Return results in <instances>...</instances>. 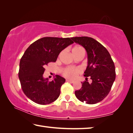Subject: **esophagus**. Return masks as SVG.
Masks as SVG:
<instances>
[{
  "instance_id": "esophagus-1",
  "label": "esophagus",
  "mask_w": 133,
  "mask_h": 133,
  "mask_svg": "<svg viewBox=\"0 0 133 133\" xmlns=\"http://www.w3.org/2000/svg\"><path fill=\"white\" fill-rule=\"evenodd\" d=\"M66 81L67 82H69V83H74V81L71 80V79H66Z\"/></svg>"
}]
</instances>
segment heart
I'll return each instance as SVG.
<instances>
[{
  "mask_svg": "<svg viewBox=\"0 0 133 133\" xmlns=\"http://www.w3.org/2000/svg\"><path fill=\"white\" fill-rule=\"evenodd\" d=\"M72 54L73 56L76 57L77 55L79 54H84L85 53L84 48L81 46H75L72 49ZM81 72V70L79 67H67L63 71V74L67 78L73 79L76 78V76Z\"/></svg>",
  "mask_w": 133,
  "mask_h": 133,
  "instance_id": "heart-1",
  "label": "heart"
}]
</instances>
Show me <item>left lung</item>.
<instances>
[{
    "label": "left lung",
    "instance_id": "8db88e82",
    "mask_svg": "<svg viewBox=\"0 0 133 133\" xmlns=\"http://www.w3.org/2000/svg\"><path fill=\"white\" fill-rule=\"evenodd\" d=\"M74 42L85 48L88 55V66L84 72L86 81L81 82L80 90L75 91L77 98L87 104H95L109 93L115 80L114 62L108 50L94 38L88 37H72ZM92 79L89 83L87 77Z\"/></svg>",
    "mask_w": 133,
    "mask_h": 133
}]
</instances>
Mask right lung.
I'll list each match as a JSON object with an SVG mask.
<instances>
[{
    "mask_svg": "<svg viewBox=\"0 0 133 133\" xmlns=\"http://www.w3.org/2000/svg\"><path fill=\"white\" fill-rule=\"evenodd\" d=\"M73 43L70 38L44 37L26 49L20 62L18 77L24 93L33 102L47 105L58 98L66 79L56 75L49 81L43 77L45 67L56 62L60 52Z\"/></svg>",
    "mask_w": 133,
    "mask_h": 133,
    "instance_id": "add662e5",
    "label": "right lung"
}]
</instances>
